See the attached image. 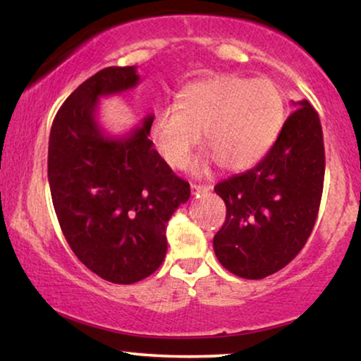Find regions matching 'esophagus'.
Instances as JSON below:
<instances>
[{
	"label": "esophagus",
	"mask_w": 361,
	"mask_h": 361,
	"mask_svg": "<svg viewBox=\"0 0 361 361\" xmlns=\"http://www.w3.org/2000/svg\"><path fill=\"white\" fill-rule=\"evenodd\" d=\"M190 189L194 194H207V192H210L212 187L210 185H200V184H192Z\"/></svg>",
	"instance_id": "1"
}]
</instances>
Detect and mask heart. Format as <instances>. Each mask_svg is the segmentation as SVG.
<instances>
[{
  "label": "heart",
  "instance_id": "1",
  "mask_svg": "<svg viewBox=\"0 0 361 361\" xmlns=\"http://www.w3.org/2000/svg\"><path fill=\"white\" fill-rule=\"evenodd\" d=\"M284 123V95L268 78L219 75L180 92L177 106H162L151 120V140L171 167L182 169L204 133L209 152L195 162L204 172L212 162L230 172L263 159Z\"/></svg>",
  "mask_w": 361,
  "mask_h": 361
}]
</instances>
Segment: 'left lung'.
<instances>
[{
	"instance_id": "left-lung-1",
	"label": "left lung",
	"mask_w": 361,
	"mask_h": 361,
	"mask_svg": "<svg viewBox=\"0 0 361 361\" xmlns=\"http://www.w3.org/2000/svg\"><path fill=\"white\" fill-rule=\"evenodd\" d=\"M278 140L253 169L215 185L226 205L214 236L224 268L263 279L293 261L312 233L324 189L325 152L317 111L294 103Z\"/></svg>"
}]
</instances>
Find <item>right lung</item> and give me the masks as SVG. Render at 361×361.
<instances>
[{"label":"right lung","mask_w":361,"mask_h":361,"mask_svg":"<svg viewBox=\"0 0 361 361\" xmlns=\"http://www.w3.org/2000/svg\"><path fill=\"white\" fill-rule=\"evenodd\" d=\"M137 83L136 66L97 72L63 102L49 137V187L62 233L92 273L115 284L137 283L159 268L167 221L190 197L189 182L147 137L154 115L123 136L98 125V100Z\"/></svg>","instance_id":"right-lung-1"}]
</instances>
